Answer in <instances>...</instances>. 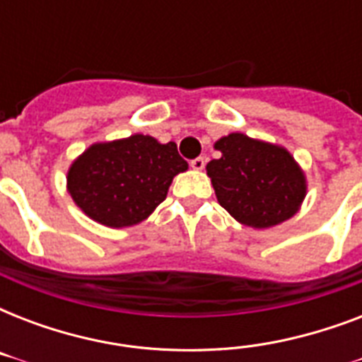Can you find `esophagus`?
<instances>
[{"label": "esophagus", "mask_w": 362, "mask_h": 362, "mask_svg": "<svg viewBox=\"0 0 362 362\" xmlns=\"http://www.w3.org/2000/svg\"><path fill=\"white\" fill-rule=\"evenodd\" d=\"M192 169H195V170H203L204 169V165H206V159L204 158H195V159H192Z\"/></svg>", "instance_id": "esophagus-1"}]
</instances>
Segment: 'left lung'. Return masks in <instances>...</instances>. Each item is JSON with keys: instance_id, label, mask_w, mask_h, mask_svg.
Masks as SVG:
<instances>
[{"instance_id": "obj_1", "label": "left lung", "mask_w": 362, "mask_h": 362, "mask_svg": "<svg viewBox=\"0 0 362 362\" xmlns=\"http://www.w3.org/2000/svg\"><path fill=\"white\" fill-rule=\"evenodd\" d=\"M221 153L206 165L218 203L246 227L269 229L297 214L308 192L303 167L287 148L229 133L214 142Z\"/></svg>"}]
</instances>
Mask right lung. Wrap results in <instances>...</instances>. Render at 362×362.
Segmentation results:
<instances>
[{
  "mask_svg": "<svg viewBox=\"0 0 362 362\" xmlns=\"http://www.w3.org/2000/svg\"><path fill=\"white\" fill-rule=\"evenodd\" d=\"M187 170L175 142L150 135L93 142L73 159L67 193L90 218L110 229L141 223L163 203L173 178Z\"/></svg>",
  "mask_w": 362,
  "mask_h": 362,
  "instance_id": "1",
  "label": "right lung"
}]
</instances>
